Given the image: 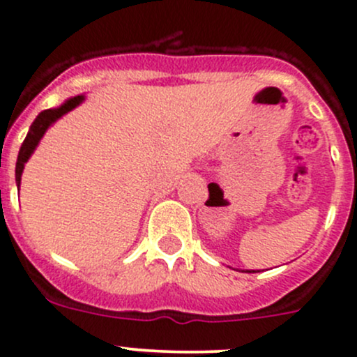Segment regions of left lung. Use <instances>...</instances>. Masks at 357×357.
Returning a JSON list of instances; mask_svg holds the SVG:
<instances>
[{
    "label": "left lung",
    "mask_w": 357,
    "mask_h": 357,
    "mask_svg": "<svg viewBox=\"0 0 357 357\" xmlns=\"http://www.w3.org/2000/svg\"><path fill=\"white\" fill-rule=\"evenodd\" d=\"M249 273H251V271H249Z\"/></svg>",
    "instance_id": "1"
}]
</instances>
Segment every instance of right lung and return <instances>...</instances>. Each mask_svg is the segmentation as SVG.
<instances>
[{"label": "right lung", "instance_id": "add662e5", "mask_svg": "<svg viewBox=\"0 0 357 357\" xmlns=\"http://www.w3.org/2000/svg\"><path fill=\"white\" fill-rule=\"evenodd\" d=\"M84 101V96L80 94V96H75V98H70L67 101L63 102L61 106H58V108H51V109H44L38 115V119L34 120L31 125V128H29L27 132V137L24 139V142H22V148L20 151H18V158H17V167H15V180H17V187H20V180H22V172H24V167L25 163H27L29 158L32 156V153H34V149L38 148L39 141L43 139L44 132L50 128V125H53L56 122L58 119H61V116L65 115V113L72 112L75 106H79L80 102Z\"/></svg>", "mask_w": 357, "mask_h": 357}]
</instances>
